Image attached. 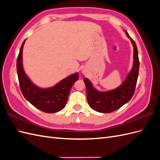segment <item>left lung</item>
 I'll return each mask as SVG.
<instances>
[{
    "mask_svg": "<svg viewBox=\"0 0 160 160\" xmlns=\"http://www.w3.org/2000/svg\"><path fill=\"white\" fill-rule=\"evenodd\" d=\"M125 33L133 46V65L123 83L114 90L100 92L93 88L88 79H83L88 103L92 109L100 113H109L119 109L127 103L134 94L139 69L138 51L135 41L127 31Z\"/></svg>",
    "mask_w": 160,
    "mask_h": 160,
    "instance_id": "1",
    "label": "left lung"
}]
</instances>
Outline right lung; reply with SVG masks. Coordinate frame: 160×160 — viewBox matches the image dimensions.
<instances>
[{"mask_svg": "<svg viewBox=\"0 0 160 160\" xmlns=\"http://www.w3.org/2000/svg\"><path fill=\"white\" fill-rule=\"evenodd\" d=\"M21 47L17 60V71L19 85L25 98L33 106L45 113H52L61 111L66 103L72 85L79 79L78 72L61 81L51 88L41 89L34 85L25 74L22 67V49Z\"/></svg>", "mask_w": 160, "mask_h": 160, "instance_id": "right-lung-1", "label": "right lung"}]
</instances>
